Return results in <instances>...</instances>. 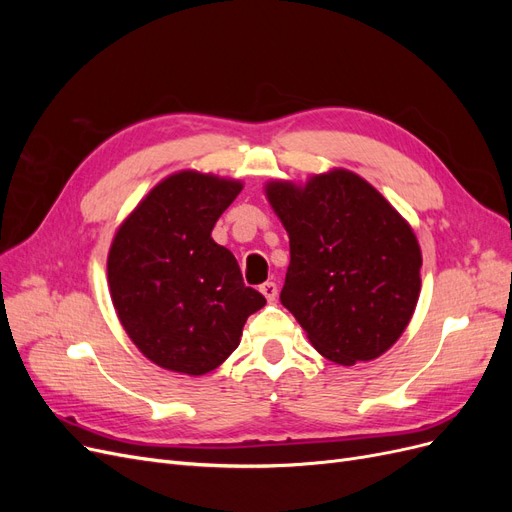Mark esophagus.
Wrapping results in <instances>:
<instances>
[{"label": "esophagus", "instance_id": "1", "mask_svg": "<svg viewBox=\"0 0 512 512\" xmlns=\"http://www.w3.org/2000/svg\"><path fill=\"white\" fill-rule=\"evenodd\" d=\"M260 292L265 294V299H267L269 303H273L275 297H277V284H275V282H265V284L260 286Z\"/></svg>", "mask_w": 512, "mask_h": 512}]
</instances>
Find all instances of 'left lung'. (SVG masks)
Wrapping results in <instances>:
<instances>
[{
  "mask_svg": "<svg viewBox=\"0 0 512 512\" xmlns=\"http://www.w3.org/2000/svg\"><path fill=\"white\" fill-rule=\"evenodd\" d=\"M267 198L290 239L280 294L309 342L354 365L389 350L421 292V247L374 185L344 168L305 185L269 181Z\"/></svg>",
  "mask_w": 512,
  "mask_h": 512,
  "instance_id": "left-lung-1",
  "label": "left lung"
}]
</instances>
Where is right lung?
Wrapping results in <instances>:
<instances>
[{"label": "right lung", "instance_id": "1", "mask_svg": "<svg viewBox=\"0 0 512 512\" xmlns=\"http://www.w3.org/2000/svg\"><path fill=\"white\" fill-rule=\"evenodd\" d=\"M243 183L181 170L160 181L117 230L108 288L119 322L151 363L188 376L220 367L265 297L211 239Z\"/></svg>", "mask_w": 512, "mask_h": 512}]
</instances>
